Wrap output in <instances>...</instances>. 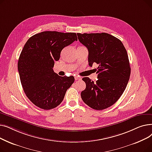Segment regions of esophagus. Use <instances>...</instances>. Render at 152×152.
I'll return each mask as SVG.
<instances>
[{"label": "esophagus", "mask_w": 152, "mask_h": 152, "mask_svg": "<svg viewBox=\"0 0 152 152\" xmlns=\"http://www.w3.org/2000/svg\"><path fill=\"white\" fill-rule=\"evenodd\" d=\"M75 81L81 80V77H79L78 76H75Z\"/></svg>", "instance_id": "obj_1"}]
</instances>
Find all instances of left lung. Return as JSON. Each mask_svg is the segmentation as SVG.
<instances>
[{
    "instance_id": "left-lung-1",
    "label": "left lung",
    "mask_w": 152,
    "mask_h": 152,
    "mask_svg": "<svg viewBox=\"0 0 152 152\" xmlns=\"http://www.w3.org/2000/svg\"><path fill=\"white\" fill-rule=\"evenodd\" d=\"M79 41L89 51V65H99L97 81L85 77V90L81 92L83 102L91 108H107L121 96L128 83L131 67L127 51L120 40L105 33H77Z\"/></svg>"
}]
</instances>
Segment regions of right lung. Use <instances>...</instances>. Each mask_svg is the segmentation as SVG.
<instances>
[{"label": "right lung", "instance_id": "obj_1", "mask_svg": "<svg viewBox=\"0 0 152 152\" xmlns=\"http://www.w3.org/2000/svg\"><path fill=\"white\" fill-rule=\"evenodd\" d=\"M75 41V33L44 31L31 36L24 45L18 62L21 83L27 97L40 108L58 106L74 83L73 76H60L53 67L63 48Z\"/></svg>", "mask_w": 152, "mask_h": 152}]
</instances>
